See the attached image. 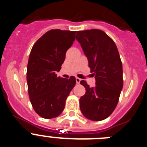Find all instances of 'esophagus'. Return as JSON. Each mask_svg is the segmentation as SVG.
<instances>
[{
    "mask_svg": "<svg viewBox=\"0 0 147 147\" xmlns=\"http://www.w3.org/2000/svg\"><path fill=\"white\" fill-rule=\"evenodd\" d=\"M76 83H77V84H80V81H81V79H80V78L76 77Z\"/></svg>",
    "mask_w": 147,
    "mask_h": 147,
    "instance_id": "esophagus-1",
    "label": "esophagus"
}]
</instances>
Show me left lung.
<instances>
[{
	"mask_svg": "<svg viewBox=\"0 0 147 147\" xmlns=\"http://www.w3.org/2000/svg\"><path fill=\"white\" fill-rule=\"evenodd\" d=\"M76 39L88 57V66L96 79L93 88L84 80L80 82L86 90L80 99V110L90 120H104L117 106L123 88L122 62L117 46L99 29L78 31Z\"/></svg>",
	"mask_w": 147,
	"mask_h": 147,
	"instance_id": "left-lung-1",
	"label": "left lung"
}]
</instances>
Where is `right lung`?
<instances>
[{
    "mask_svg": "<svg viewBox=\"0 0 147 147\" xmlns=\"http://www.w3.org/2000/svg\"><path fill=\"white\" fill-rule=\"evenodd\" d=\"M75 31L49 30L34 44L27 65L26 79L30 102L43 119L57 117L76 85L74 76H57L67 49L75 40Z\"/></svg>",
    "mask_w": 147,
    "mask_h": 147,
    "instance_id": "obj_1",
    "label": "right lung"
}]
</instances>
